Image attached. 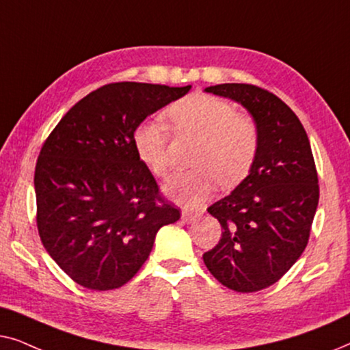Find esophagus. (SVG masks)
I'll return each instance as SVG.
<instances>
[{
	"instance_id": "1",
	"label": "esophagus",
	"mask_w": 350,
	"mask_h": 350,
	"mask_svg": "<svg viewBox=\"0 0 350 350\" xmlns=\"http://www.w3.org/2000/svg\"><path fill=\"white\" fill-rule=\"evenodd\" d=\"M196 217H198V213L191 212V210H188V208L181 210V219H183L185 223H193Z\"/></svg>"
}]
</instances>
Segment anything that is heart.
<instances>
[{"label": "heart", "mask_w": 350, "mask_h": 350, "mask_svg": "<svg viewBox=\"0 0 350 350\" xmlns=\"http://www.w3.org/2000/svg\"><path fill=\"white\" fill-rule=\"evenodd\" d=\"M175 129L199 137L193 170L172 175L164 193L178 202L196 207L213 193L217 178L224 186L241 181L250 172L260 150V129L250 114L237 113L232 103L215 95L193 94L167 109ZM138 159L151 174L169 169V126L162 118H150L132 135Z\"/></svg>", "instance_id": "1"}]
</instances>
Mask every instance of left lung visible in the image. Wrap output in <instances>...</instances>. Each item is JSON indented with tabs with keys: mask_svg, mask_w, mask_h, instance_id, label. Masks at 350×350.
<instances>
[{
	"mask_svg": "<svg viewBox=\"0 0 350 350\" xmlns=\"http://www.w3.org/2000/svg\"><path fill=\"white\" fill-rule=\"evenodd\" d=\"M205 92L242 105L260 129L250 172L207 208L221 224L218 245L204 253L219 284L252 293L275 284L308 245L319 205V178L303 124L274 94L252 84H218Z\"/></svg>",
	"mask_w": 350,
	"mask_h": 350,
	"instance_id": "1",
	"label": "left lung"
}]
</instances>
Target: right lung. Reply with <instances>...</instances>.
<instances>
[{
	"instance_id": "obj_1",
	"label": "right lung",
	"mask_w": 350,
	"mask_h": 350,
	"mask_svg": "<svg viewBox=\"0 0 350 350\" xmlns=\"http://www.w3.org/2000/svg\"><path fill=\"white\" fill-rule=\"evenodd\" d=\"M191 85L114 83L79 100L57 124L35 170L38 231L76 284L114 290L140 271L157 231L180 219L133 150L135 127Z\"/></svg>"
}]
</instances>
